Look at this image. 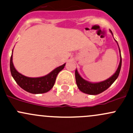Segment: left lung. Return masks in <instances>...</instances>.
<instances>
[{
  "label": "left lung",
  "instance_id": "left-lung-1",
  "mask_svg": "<svg viewBox=\"0 0 133 133\" xmlns=\"http://www.w3.org/2000/svg\"><path fill=\"white\" fill-rule=\"evenodd\" d=\"M110 31L113 36V33L111 31V30H110ZM115 41L117 42V44H118V43H117V41H116V40ZM118 49H119L120 58H121L119 65H118V68H117L116 72H115L111 77L108 78L106 80L103 81V82H97V83H92V82H88V81L83 79V78L79 75L77 69H76V71H75V78H76V85H77L78 89H79L80 91L83 92V93L87 94L97 95L101 93V92H104V90H106L107 89H108V88L113 84V83L117 79L118 75H119L120 71H121V65H122V57H121V50H120L119 46H118Z\"/></svg>",
  "mask_w": 133,
  "mask_h": 133
}]
</instances>
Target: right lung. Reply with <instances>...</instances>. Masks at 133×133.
Returning a JSON list of instances; mask_svg holds the SVG:
<instances>
[{
    "instance_id": "1",
    "label": "right lung",
    "mask_w": 133,
    "mask_h": 133,
    "mask_svg": "<svg viewBox=\"0 0 133 133\" xmlns=\"http://www.w3.org/2000/svg\"><path fill=\"white\" fill-rule=\"evenodd\" d=\"M65 65V63L44 76L30 78L24 76L16 71L12 63V53L10 59L11 73L15 82L23 90L34 94L46 93L51 90L55 84L57 75L64 69Z\"/></svg>"
}]
</instances>
